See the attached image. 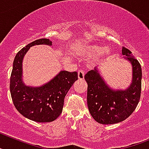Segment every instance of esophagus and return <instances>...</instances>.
<instances>
[{
	"label": "esophagus",
	"instance_id": "34e87169",
	"mask_svg": "<svg viewBox=\"0 0 149 149\" xmlns=\"http://www.w3.org/2000/svg\"><path fill=\"white\" fill-rule=\"evenodd\" d=\"M77 77H78V79L80 81H83L84 78V72L82 71V70L79 71L78 73H77Z\"/></svg>",
	"mask_w": 149,
	"mask_h": 149
}]
</instances>
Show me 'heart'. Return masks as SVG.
<instances>
[{"label": "heart", "instance_id": "heart-1", "mask_svg": "<svg viewBox=\"0 0 149 149\" xmlns=\"http://www.w3.org/2000/svg\"><path fill=\"white\" fill-rule=\"evenodd\" d=\"M73 52L77 56L90 58L94 57L95 63H103L110 60L113 55V50L110 46L103 47L99 44L82 43L73 49Z\"/></svg>", "mask_w": 149, "mask_h": 149}]
</instances>
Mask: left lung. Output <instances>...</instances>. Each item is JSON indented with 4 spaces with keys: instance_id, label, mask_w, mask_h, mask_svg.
I'll use <instances>...</instances> for the list:
<instances>
[{
    "instance_id": "8db88e82",
    "label": "left lung",
    "mask_w": 149,
    "mask_h": 149,
    "mask_svg": "<svg viewBox=\"0 0 149 149\" xmlns=\"http://www.w3.org/2000/svg\"><path fill=\"white\" fill-rule=\"evenodd\" d=\"M132 68L131 83L125 89L113 88L106 82L97 67L84 76L88 83V107L94 120L101 124H115L132 113L140 100L142 68L138 60L126 48L122 52Z\"/></svg>"
}]
</instances>
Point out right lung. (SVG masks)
Segmentation results:
<instances>
[{
    "mask_svg": "<svg viewBox=\"0 0 149 149\" xmlns=\"http://www.w3.org/2000/svg\"><path fill=\"white\" fill-rule=\"evenodd\" d=\"M38 45L52 46L49 39H39L23 47L14 58L10 91L16 109L24 117L37 123L56 120L62 112L68 91L77 80V72L60 71L49 81L41 86L25 84L23 79V61L30 47Z\"/></svg>",
    "mask_w": 149,
    "mask_h": 149,
    "instance_id": "1",
    "label": "right lung"
}]
</instances>
